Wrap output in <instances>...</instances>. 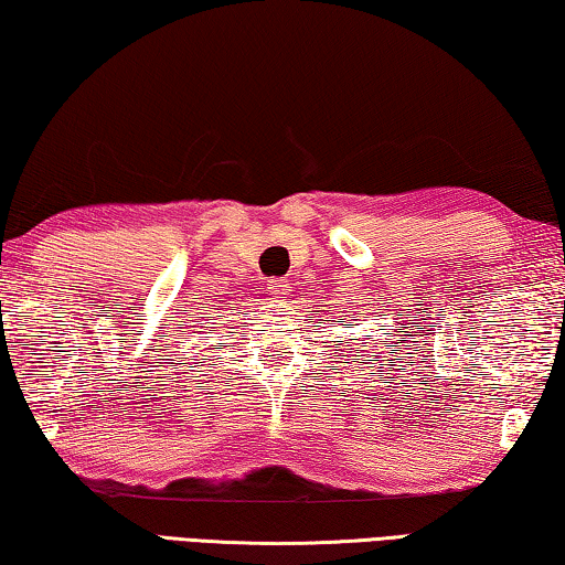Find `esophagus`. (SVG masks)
Returning <instances> with one entry per match:
<instances>
[{
  "label": "esophagus",
  "instance_id": "esophagus-1",
  "mask_svg": "<svg viewBox=\"0 0 565 565\" xmlns=\"http://www.w3.org/2000/svg\"><path fill=\"white\" fill-rule=\"evenodd\" d=\"M267 292H270L273 298H285V295H288V280H282V277L267 280Z\"/></svg>",
  "mask_w": 565,
  "mask_h": 565
}]
</instances>
